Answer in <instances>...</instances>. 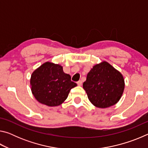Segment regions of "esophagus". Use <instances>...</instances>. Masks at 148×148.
Instances as JSON below:
<instances>
[{
    "mask_svg": "<svg viewBox=\"0 0 148 148\" xmlns=\"http://www.w3.org/2000/svg\"><path fill=\"white\" fill-rule=\"evenodd\" d=\"M77 86H81L82 85V80H79V81L77 82Z\"/></svg>",
    "mask_w": 148,
    "mask_h": 148,
    "instance_id": "esophagus-1",
    "label": "esophagus"
}]
</instances>
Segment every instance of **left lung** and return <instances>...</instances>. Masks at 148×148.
Here are the masks:
<instances>
[{
  "label": "left lung",
  "instance_id": "1",
  "mask_svg": "<svg viewBox=\"0 0 148 148\" xmlns=\"http://www.w3.org/2000/svg\"><path fill=\"white\" fill-rule=\"evenodd\" d=\"M83 87L95 106L106 108L119 101L125 88L121 72L106 61L95 64L87 74Z\"/></svg>",
  "mask_w": 148,
  "mask_h": 148
}]
</instances>
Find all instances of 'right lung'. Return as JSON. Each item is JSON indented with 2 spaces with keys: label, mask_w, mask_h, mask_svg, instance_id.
Returning a JSON list of instances; mask_svg holds the SVG:
<instances>
[{
  "label": "right lung",
  "mask_w": 148,
  "mask_h": 148,
  "mask_svg": "<svg viewBox=\"0 0 148 148\" xmlns=\"http://www.w3.org/2000/svg\"><path fill=\"white\" fill-rule=\"evenodd\" d=\"M31 91L40 103L57 106L67 99L71 89L77 86L59 64L46 62L32 72Z\"/></svg>",
  "instance_id": "obj_1"
}]
</instances>
